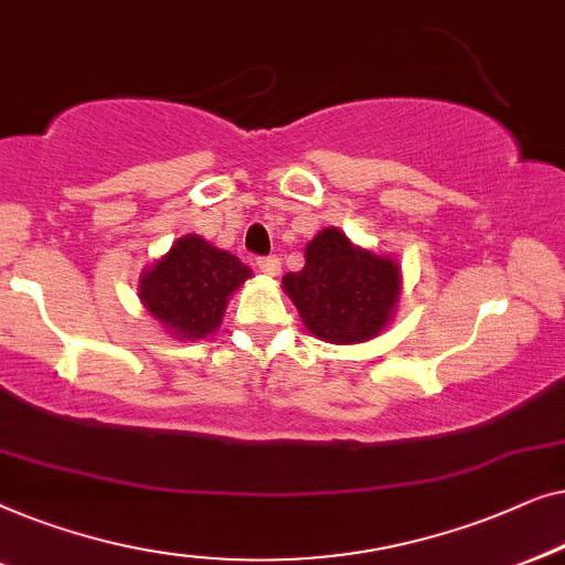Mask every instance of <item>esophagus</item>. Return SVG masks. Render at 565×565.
Returning <instances> with one entry per match:
<instances>
[{
  "instance_id": "obj_1",
  "label": "esophagus",
  "mask_w": 565,
  "mask_h": 565,
  "mask_svg": "<svg viewBox=\"0 0 565 565\" xmlns=\"http://www.w3.org/2000/svg\"><path fill=\"white\" fill-rule=\"evenodd\" d=\"M256 266H258V271L260 274H266V276H276L281 271V260L276 258V256H264V258H258L256 260Z\"/></svg>"
}]
</instances>
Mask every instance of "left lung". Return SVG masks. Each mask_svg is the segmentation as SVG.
I'll use <instances>...</instances> for the list:
<instances>
[{
  "mask_svg": "<svg viewBox=\"0 0 565 565\" xmlns=\"http://www.w3.org/2000/svg\"><path fill=\"white\" fill-rule=\"evenodd\" d=\"M284 289L317 338L363 343L384 330L399 301V266L328 227L307 245L305 268L284 276Z\"/></svg>",
  "mask_w": 565,
  "mask_h": 565,
  "instance_id": "1",
  "label": "left lung"
}]
</instances>
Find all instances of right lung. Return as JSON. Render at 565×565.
<instances>
[{"label":"right lung","instance_id":"add662e5","mask_svg":"<svg viewBox=\"0 0 565 565\" xmlns=\"http://www.w3.org/2000/svg\"><path fill=\"white\" fill-rule=\"evenodd\" d=\"M250 276L233 253L217 250L200 235H184L140 279L148 312L177 338H204L225 315L227 299Z\"/></svg>","mask_w":565,"mask_h":565}]
</instances>
